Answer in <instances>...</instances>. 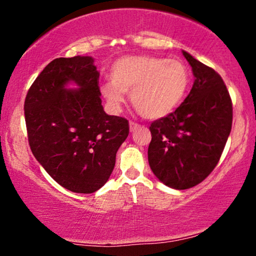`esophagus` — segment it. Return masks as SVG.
<instances>
[{"instance_id":"esophagus-1","label":"esophagus","mask_w":256,"mask_h":256,"mask_svg":"<svg viewBox=\"0 0 256 256\" xmlns=\"http://www.w3.org/2000/svg\"><path fill=\"white\" fill-rule=\"evenodd\" d=\"M138 128H140V125H138L137 122H130V132H134V131H136Z\"/></svg>"}]
</instances>
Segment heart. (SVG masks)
Instances as JSON below:
<instances>
[{
    "label": "heart",
    "instance_id": "1",
    "mask_svg": "<svg viewBox=\"0 0 256 256\" xmlns=\"http://www.w3.org/2000/svg\"><path fill=\"white\" fill-rule=\"evenodd\" d=\"M110 82L100 90L112 110H122L125 94L131 104L146 119H161L171 114L184 98L190 76L179 60L150 55H130L114 61Z\"/></svg>",
    "mask_w": 256,
    "mask_h": 256
}]
</instances>
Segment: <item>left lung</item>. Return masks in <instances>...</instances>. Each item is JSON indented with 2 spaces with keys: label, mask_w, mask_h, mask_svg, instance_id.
I'll return each mask as SVG.
<instances>
[{
  "label": "left lung",
  "mask_w": 256,
  "mask_h": 256,
  "mask_svg": "<svg viewBox=\"0 0 256 256\" xmlns=\"http://www.w3.org/2000/svg\"><path fill=\"white\" fill-rule=\"evenodd\" d=\"M192 88L184 102L150 125L148 161L161 183L172 189L195 186L210 176L224 150L232 126V104L222 77L188 52Z\"/></svg>",
  "instance_id": "1"
}]
</instances>
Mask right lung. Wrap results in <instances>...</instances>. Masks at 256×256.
<instances>
[{"mask_svg": "<svg viewBox=\"0 0 256 256\" xmlns=\"http://www.w3.org/2000/svg\"><path fill=\"white\" fill-rule=\"evenodd\" d=\"M94 58H58L31 85L24 110L32 154L72 192H98L110 179L128 136L125 118L108 116ZM74 84L77 88H71Z\"/></svg>", "mask_w": 256, "mask_h": 256, "instance_id": "add662e5", "label": "right lung"}]
</instances>
